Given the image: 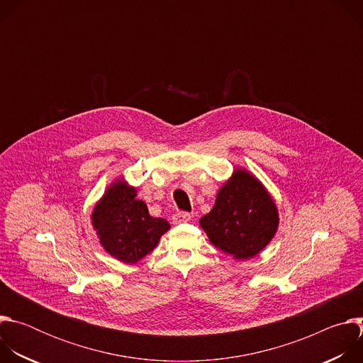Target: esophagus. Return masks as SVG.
Instances as JSON below:
<instances>
[{"instance_id":"esophagus-1","label":"esophagus","mask_w":363,"mask_h":363,"mask_svg":"<svg viewBox=\"0 0 363 363\" xmlns=\"http://www.w3.org/2000/svg\"><path fill=\"white\" fill-rule=\"evenodd\" d=\"M191 220V214L186 213V211H181V213H177L172 216V221L174 224H181V223H186Z\"/></svg>"}]
</instances>
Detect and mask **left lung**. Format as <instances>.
Returning a JSON list of instances; mask_svg holds the SVG:
<instances>
[{
  "label": "left lung",
  "mask_w": 363,
  "mask_h": 363,
  "mask_svg": "<svg viewBox=\"0 0 363 363\" xmlns=\"http://www.w3.org/2000/svg\"><path fill=\"white\" fill-rule=\"evenodd\" d=\"M211 242L238 260H248L273 238L276 203L252 175L237 169L218 191L214 208L199 220Z\"/></svg>",
  "instance_id": "obj_1"
}]
</instances>
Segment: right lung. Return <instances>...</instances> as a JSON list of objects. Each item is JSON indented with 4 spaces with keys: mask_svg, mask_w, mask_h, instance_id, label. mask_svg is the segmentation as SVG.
<instances>
[{
    "mask_svg": "<svg viewBox=\"0 0 363 363\" xmlns=\"http://www.w3.org/2000/svg\"><path fill=\"white\" fill-rule=\"evenodd\" d=\"M99 240L105 250L123 263H138L157 247L161 235L169 230L164 218H153L136 189L125 182L113 184L91 216Z\"/></svg>",
    "mask_w": 363,
    "mask_h": 363,
    "instance_id": "obj_1",
    "label": "right lung"
}]
</instances>
